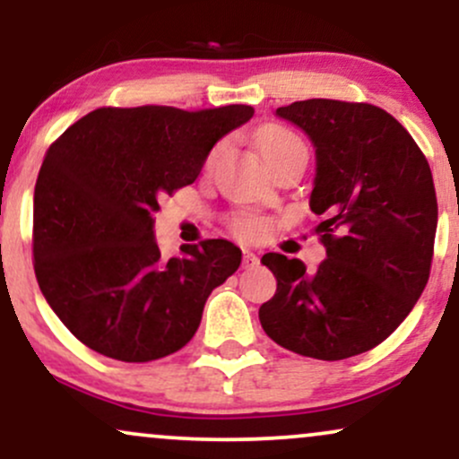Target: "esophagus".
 Returning <instances> with one entry per match:
<instances>
[{"mask_svg":"<svg viewBox=\"0 0 459 459\" xmlns=\"http://www.w3.org/2000/svg\"><path fill=\"white\" fill-rule=\"evenodd\" d=\"M256 265H259V256H256L255 252L246 250L244 252V267H246V270H252V267H256Z\"/></svg>","mask_w":459,"mask_h":459,"instance_id":"34e87169","label":"esophagus"}]
</instances>
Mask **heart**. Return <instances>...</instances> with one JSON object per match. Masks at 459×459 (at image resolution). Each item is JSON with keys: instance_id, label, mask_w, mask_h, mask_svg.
<instances>
[{"instance_id": "1", "label": "heart", "mask_w": 459, "mask_h": 459, "mask_svg": "<svg viewBox=\"0 0 459 459\" xmlns=\"http://www.w3.org/2000/svg\"><path fill=\"white\" fill-rule=\"evenodd\" d=\"M256 144H259V152L270 168L281 166L282 161H289V160H304V161L308 160V149L302 142V138L284 127L263 129L259 138H256ZM226 146L229 144H226V140H222L209 151L207 160H204V168H207V170L215 168V163H218L220 157L224 155ZM229 224L230 229H233V233L246 237V239H256V237H261L267 230L265 220L255 213H237L230 218Z\"/></svg>"}]
</instances>
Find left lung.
Listing matches in <instances>:
<instances>
[{
	"mask_svg": "<svg viewBox=\"0 0 459 459\" xmlns=\"http://www.w3.org/2000/svg\"><path fill=\"white\" fill-rule=\"evenodd\" d=\"M317 155L310 209L325 259L267 252L278 287L259 308L265 334L299 356L343 360L380 345L429 281L438 224L434 178L399 120L371 103L308 99L278 108Z\"/></svg>",
	"mask_w": 459,
	"mask_h": 459,
	"instance_id": "8db88e82",
	"label": "left lung"
}]
</instances>
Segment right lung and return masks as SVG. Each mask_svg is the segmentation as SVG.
<instances>
[{"label":"right lung","instance_id":"obj_1","mask_svg":"<svg viewBox=\"0 0 459 459\" xmlns=\"http://www.w3.org/2000/svg\"><path fill=\"white\" fill-rule=\"evenodd\" d=\"M250 105L99 108L45 152L31 252L40 291L83 345L123 362L170 356L196 334L209 293L241 263L226 239L166 259L152 235L160 198L196 181L209 151Z\"/></svg>","mask_w":459,"mask_h":459}]
</instances>
